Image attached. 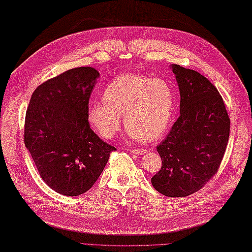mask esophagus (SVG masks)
<instances>
[{"label":"esophagus","mask_w":252,"mask_h":252,"mask_svg":"<svg viewBox=\"0 0 252 252\" xmlns=\"http://www.w3.org/2000/svg\"><path fill=\"white\" fill-rule=\"evenodd\" d=\"M131 151V153H134L135 155H145L146 154V149H131L130 150Z\"/></svg>","instance_id":"34e87169"}]
</instances>
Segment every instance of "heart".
Instances as JSON below:
<instances>
[{
    "label": "heart",
    "mask_w": 252,
    "mask_h": 252,
    "mask_svg": "<svg viewBox=\"0 0 252 252\" xmlns=\"http://www.w3.org/2000/svg\"><path fill=\"white\" fill-rule=\"evenodd\" d=\"M103 99L89 104L88 121L104 139L121 129L122 115L128 136L144 141L160 138L172 118L174 94L161 79L123 74L108 84Z\"/></svg>",
    "instance_id": "heart-1"
}]
</instances>
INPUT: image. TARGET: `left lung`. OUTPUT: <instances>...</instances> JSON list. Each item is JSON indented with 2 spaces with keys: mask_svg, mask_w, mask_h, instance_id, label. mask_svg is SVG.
Wrapping results in <instances>:
<instances>
[{
  "mask_svg": "<svg viewBox=\"0 0 252 252\" xmlns=\"http://www.w3.org/2000/svg\"><path fill=\"white\" fill-rule=\"evenodd\" d=\"M179 85L180 116L157 146L162 165L153 187L169 197L197 192L220 168L228 144L230 120L220 92L196 71L171 64Z\"/></svg>",
  "mask_w": 252,
  "mask_h": 252,
  "instance_id": "obj_1",
  "label": "left lung"
}]
</instances>
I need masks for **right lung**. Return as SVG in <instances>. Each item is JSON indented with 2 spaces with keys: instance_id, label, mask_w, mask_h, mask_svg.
<instances>
[{
  "instance_id": "right-lung-1",
  "label": "right lung",
  "mask_w": 252,
  "mask_h": 252,
  "mask_svg": "<svg viewBox=\"0 0 252 252\" xmlns=\"http://www.w3.org/2000/svg\"><path fill=\"white\" fill-rule=\"evenodd\" d=\"M98 77L91 67L65 71L35 90L26 112V148L45 183L65 196L89 191L116 150L88 121L89 99Z\"/></svg>"
}]
</instances>
